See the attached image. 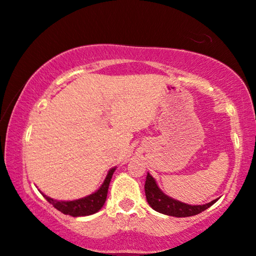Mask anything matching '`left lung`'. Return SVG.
<instances>
[{"label": "left lung", "mask_w": 256, "mask_h": 256, "mask_svg": "<svg viewBox=\"0 0 256 256\" xmlns=\"http://www.w3.org/2000/svg\"><path fill=\"white\" fill-rule=\"evenodd\" d=\"M145 196L148 205L151 206L153 210H156V212L176 218L196 216V214L204 212V210L212 206L218 200L216 199L213 200V202L206 204V205L198 206H192L187 205V204L180 202L178 200L172 199V198L164 194L162 190H159L158 185L156 184V180L153 179L148 173L145 182Z\"/></svg>", "instance_id": "1"}]
</instances>
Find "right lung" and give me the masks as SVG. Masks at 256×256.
<instances>
[{"instance_id": "right-lung-1", "label": "right lung", "mask_w": 256, "mask_h": 256, "mask_svg": "<svg viewBox=\"0 0 256 256\" xmlns=\"http://www.w3.org/2000/svg\"><path fill=\"white\" fill-rule=\"evenodd\" d=\"M116 168H112L108 171L106 178H105L103 185L100 186V188L90 196L82 198V199L74 200V202H58V200H54L51 198L44 196L46 202L51 204L54 208L58 210L60 212L66 216H91V214L96 213L100 210L105 204L108 196V185H110L112 174H114Z\"/></svg>"}]
</instances>
